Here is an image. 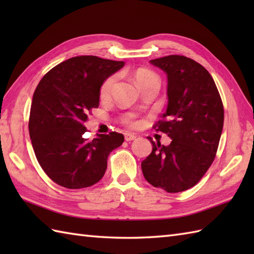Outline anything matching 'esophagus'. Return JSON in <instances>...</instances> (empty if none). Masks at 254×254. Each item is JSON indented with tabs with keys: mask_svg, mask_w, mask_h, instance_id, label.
Masks as SVG:
<instances>
[{
	"mask_svg": "<svg viewBox=\"0 0 254 254\" xmlns=\"http://www.w3.org/2000/svg\"><path fill=\"white\" fill-rule=\"evenodd\" d=\"M124 138H126L127 142H130V141H134V139L136 138V135L133 133H126L124 134Z\"/></svg>",
	"mask_w": 254,
	"mask_h": 254,
	"instance_id": "34e87169",
	"label": "esophagus"
}]
</instances>
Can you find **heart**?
I'll use <instances>...</instances> for the list:
<instances>
[{
  "label": "heart",
  "mask_w": 254,
  "mask_h": 254,
  "mask_svg": "<svg viewBox=\"0 0 254 254\" xmlns=\"http://www.w3.org/2000/svg\"><path fill=\"white\" fill-rule=\"evenodd\" d=\"M134 79H135V83L139 88H142V87H144V86L149 85V84L159 85V78L157 75L146 68H138L137 71L134 73ZM116 82H117V76L112 75V76L108 77L105 82L102 83L101 87H100V98L101 99L109 98L111 93H112V89L116 85ZM127 122L131 123L132 126H136V123L132 122L131 120H128Z\"/></svg>",
  "instance_id": "b5f03b06"
}]
</instances>
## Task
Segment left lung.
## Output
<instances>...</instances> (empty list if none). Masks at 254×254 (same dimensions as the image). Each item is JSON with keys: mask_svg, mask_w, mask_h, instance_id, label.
<instances>
[{"mask_svg": "<svg viewBox=\"0 0 254 254\" xmlns=\"http://www.w3.org/2000/svg\"><path fill=\"white\" fill-rule=\"evenodd\" d=\"M150 64L167 74L168 105L157 130L171 138L169 145L152 143L142 161L150 185L169 193L195 186L216 155L224 126V107L216 85L201 64L183 56H168Z\"/></svg>", "mask_w": 254, "mask_h": 254, "instance_id": "8db88e82", "label": "left lung"}]
</instances>
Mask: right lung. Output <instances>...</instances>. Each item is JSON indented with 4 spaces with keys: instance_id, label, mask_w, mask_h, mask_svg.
I'll return each instance as SVG.
<instances>
[{
    "instance_id": "add662e5",
    "label": "right lung",
    "mask_w": 254,
    "mask_h": 254,
    "mask_svg": "<svg viewBox=\"0 0 254 254\" xmlns=\"http://www.w3.org/2000/svg\"><path fill=\"white\" fill-rule=\"evenodd\" d=\"M124 66L95 56L71 58L48 72L32 96L29 135L38 163L51 180L67 189L87 188L107 169L108 155L121 146L123 134L84 138L88 112L99 106L100 87Z\"/></svg>"
}]
</instances>
